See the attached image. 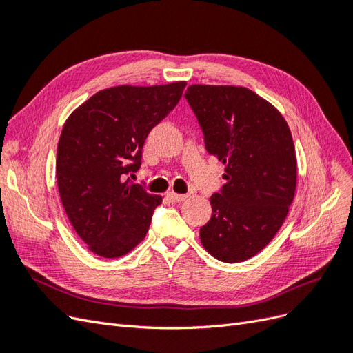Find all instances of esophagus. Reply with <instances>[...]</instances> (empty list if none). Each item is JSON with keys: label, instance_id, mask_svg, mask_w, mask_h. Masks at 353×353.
Here are the masks:
<instances>
[{"label": "esophagus", "instance_id": "obj_1", "mask_svg": "<svg viewBox=\"0 0 353 353\" xmlns=\"http://www.w3.org/2000/svg\"><path fill=\"white\" fill-rule=\"evenodd\" d=\"M166 197L169 199V201H172V203H181L187 199L185 194H176V193H169Z\"/></svg>", "mask_w": 353, "mask_h": 353}]
</instances>
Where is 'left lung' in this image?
I'll return each instance as SVG.
<instances>
[{
    "mask_svg": "<svg viewBox=\"0 0 353 353\" xmlns=\"http://www.w3.org/2000/svg\"><path fill=\"white\" fill-rule=\"evenodd\" d=\"M184 97L208 153L225 165L227 184L210 197L201 244L222 262L250 259L279 232L294 197L292 132L281 113L248 88L191 85Z\"/></svg>",
    "mask_w": 353,
    "mask_h": 353,
    "instance_id": "left-lung-1",
    "label": "left lung"
}]
</instances>
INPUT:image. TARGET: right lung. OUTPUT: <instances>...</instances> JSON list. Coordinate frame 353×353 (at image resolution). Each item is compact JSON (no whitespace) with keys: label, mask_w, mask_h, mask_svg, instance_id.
Segmentation results:
<instances>
[{"label":"right lung","mask_w":353,"mask_h":353,"mask_svg":"<svg viewBox=\"0 0 353 353\" xmlns=\"http://www.w3.org/2000/svg\"><path fill=\"white\" fill-rule=\"evenodd\" d=\"M185 82L99 91L63 126L56 174L66 215L88 249L119 258L140 243L162 197L131 178L153 128L178 104Z\"/></svg>","instance_id":"add662e5"}]
</instances>
